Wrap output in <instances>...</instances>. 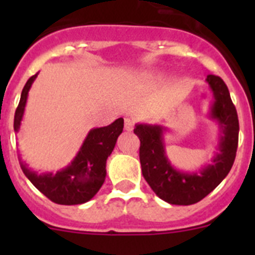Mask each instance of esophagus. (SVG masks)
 <instances>
[{
	"label": "esophagus",
	"mask_w": 255,
	"mask_h": 255,
	"mask_svg": "<svg viewBox=\"0 0 255 255\" xmlns=\"http://www.w3.org/2000/svg\"><path fill=\"white\" fill-rule=\"evenodd\" d=\"M124 128H125L126 131H131L134 129V121L130 120V119H125V121H124Z\"/></svg>",
	"instance_id": "obj_1"
}]
</instances>
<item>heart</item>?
Masks as SVG:
<instances>
[{"label":"heart","mask_w":255,"mask_h":255,"mask_svg":"<svg viewBox=\"0 0 255 255\" xmlns=\"http://www.w3.org/2000/svg\"><path fill=\"white\" fill-rule=\"evenodd\" d=\"M149 79H153V76H150V78Z\"/></svg>","instance_id":"heart-1"}]
</instances>
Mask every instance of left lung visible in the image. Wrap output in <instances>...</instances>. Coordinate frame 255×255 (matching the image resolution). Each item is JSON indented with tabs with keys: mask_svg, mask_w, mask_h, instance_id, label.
<instances>
[{
	"mask_svg": "<svg viewBox=\"0 0 255 255\" xmlns=\"http://www.w3.org/2000/svg\"><path fill=\"white\" fill-rule=\"evenodd\" d=\"M206 82L213 93L208 117L217 123L220 130L217 152L211 163L195 171L179 170L166 154L164 134L167 128L145 123L135 125L134 132L140 140L139 158L144 179L157 197L170 204L190 206L202 200L220 185L235 161L239 140L236 108L222 79L208 75Z\"/></svg>",
	"mask_w": 255,
	"mask_h": 255,
	"instance_id": "left-lung-1",
	"label": "left lung"
}]
</instances>
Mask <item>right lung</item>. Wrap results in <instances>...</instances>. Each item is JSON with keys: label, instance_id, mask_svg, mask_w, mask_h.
<instances>
[{"label": "right lung", "instance_id": "1", "mask_svg": "<svg viewBox=\"0 0 255 255\" xmlns=\"http://www.w3.org/2000/svg\"><path fill=\"white\" fill-rule=\"evenodd\" d=\"M38 74L31 76L21 92L19 106L13 119V130L19 132L25 112L31 85ZM124 119L120 117L108 126L89 130L82 147L66 167L57 172L38 173L19 157L20 167L40 193L57 204L75 206L87 203L98 193L106 179V162L123 132Z\"/></svg>", "mask_w": 255, "mask_h": 255}]
</instances>
